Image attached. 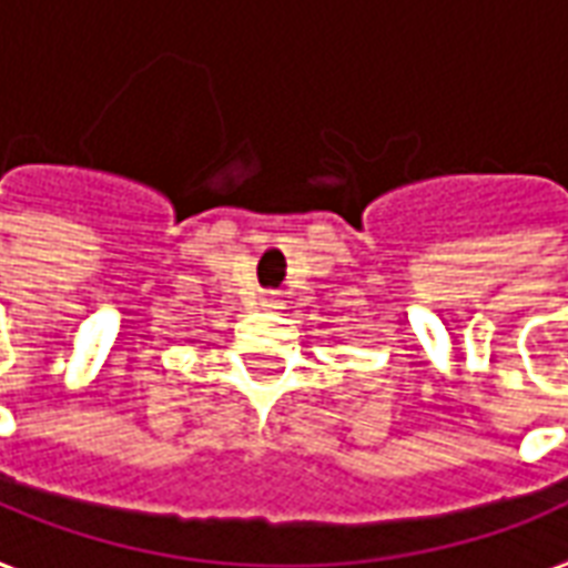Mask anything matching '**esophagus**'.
<instances>
[{
    "label": "esophagus",
    "instance_id": "34e87169",
    "mask_svg": "<svg viewBox=\"0 0 568 568\" xmlns=\"http://www.w3.org/2000/svg\"><path fill=\"white\" fill-rule=\"evenodd\" d=\"M263 305H266V308H278V296H275V293H266V296H263Z\"/></svg>",
    "mask_w": 568,
    "mask_h": 568
}]
</instances>
